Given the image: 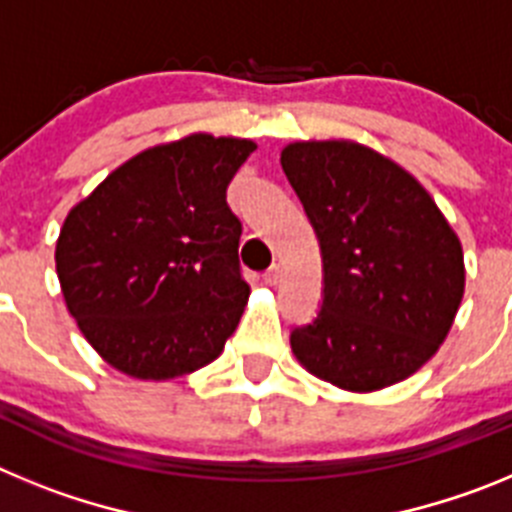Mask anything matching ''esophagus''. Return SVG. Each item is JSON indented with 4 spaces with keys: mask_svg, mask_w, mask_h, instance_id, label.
I'll return each mask as SVG.
<instances>
[{
    "mask_svg": "<svg viewBox=\"0 0 512 512\" xmlns=\"http://www.w3.org/2000/svg\"><path fill=\"white\" fill-rule=\"evenodd\" d=\"M279 279H282V266L274 264V266H271V269L264 274V282L269 284V287H277Z\"/></svg>",
    "mask_w": 512,
    "mask_h": 512,
    "instance_id": "esophagus-1",
    "label": "esophagus"
}]
</instances>
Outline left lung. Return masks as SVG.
I'll return each mask as SVG.
<instances>
[{
  "mask_svg": "<svg viewBox=\"0 0 512 512\" xmlns=\"http://www.w3.org/2000/svg\"><path fill=\"white\" fill-rule=\"evenodd\" d=\"M279 161L323 256V307L292 330L295 359L359 395L413 377L464 297L456 230L410 171L364 143L295 140Z\"/></svg>",
  "mask_w": 512,
  "mask_h": 512,
  "instance_id": "obj_1",
  "label": "left lung"
}]
</instances>
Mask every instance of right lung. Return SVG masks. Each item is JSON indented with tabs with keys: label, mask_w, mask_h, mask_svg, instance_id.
Wrapping results in <instances>:
<instances>
[{
	"label": "right lung",
	"mask_w": 512,
	"mask_h": 512,
	"mask_svg": "<svg viewBox=\"0 0 512 512\" xmlns=\"http://www.w3.org/2000/svg\"><path fill=\"white\" fill-rule=\"evenodd\" d=\"M251 151L235 135L158 143L69 210L56 241L63 302L117 372L169 382L223 354L251 295L225 189Z\"/></svg>",
	"instance_id": "obj_1"
}]
</instances>
